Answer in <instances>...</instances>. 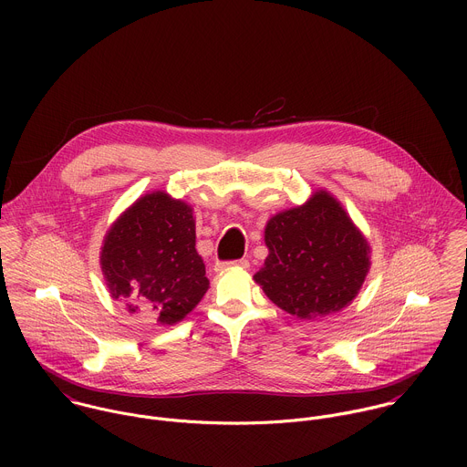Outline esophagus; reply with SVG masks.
Masks as SVG:
<instances>
[{
  "instance_id": "1",
  "label": "esophagus",
  "mask_w": 467,
  "mask_h": 467,
  "mask_svg": "<svg viewBox=\"0 0 467 467\" xmlns=\"http://www.w3.org/2000/svg\"><path fill=\"white\" fill-rule=\"evenodd\" d=\"M249 262L245 258H238V260H220L214 264V272H225L227 268H247Z\"/></svg>"
}]
</instances>
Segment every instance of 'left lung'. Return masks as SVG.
<instances>
[{
  "label": "left lung",
  "mask_w": 467,
  "mask_h": 467,
  "mask_svg": "<svg viewBox=\"0 0 467 467\" xmlns=\"http://www.w3.org/2000/svg\"><path fill=\"white\" fill-rule=\"evenodd\" d=\"M265 245L270 254L254 281L277 306L301 319L342 310L369 270L368 242L327 192L274 216Z\"/></svg>",
  "instance_id": "left-lung-1"
}]
</instances>
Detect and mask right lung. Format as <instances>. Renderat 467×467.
I'll return each mask as SVG.
<instances>
[{
    "instance_id": "obj_1",
    "label": "right lung",
    "mask_w": 467,
    "mask_h": 467,
    "mask_svg": "<svg viewBox=\"0 0 467 467\" xmlns=\"http://www.w3.org/2000/svg\"><path fill=\"white\" fill-rule=\"evenodd\" d=\"M101 270L114 299L171 325L209 290L205 264L195 251L192 209L164 192L148 193L109 231Z\"/></svg>"
}]
</instances>
